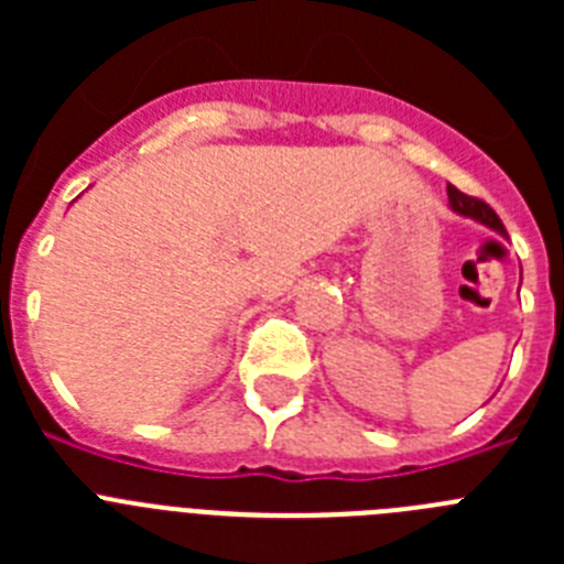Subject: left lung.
<instances>
[{
  "label": "left lung",
  "mask_w": 564,
  "mask_h": 564,
  "mask_svg": "<svg viewBox=\"0 0 564 564\" xmlns=\"http://www.w3.org/2000/svg\"><path fill=\"white\" fill-rule=\"evenodd\" d=\"M446 192H449V206L455 208L457 214H463V217H471V220H477V223H486L488 228H495V231H500L502 237H506L502 220L497 217L495 208L488 206L486 200H480V197H471V194H463L460 188H455V186H449Z\"/></svg>",
  "instance_id": "1"
}]
</instances>
